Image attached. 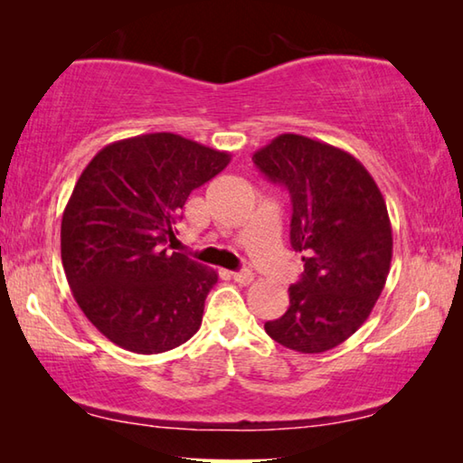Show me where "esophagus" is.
I'll list each match as a JSON object with an SVG mask.
<instances>
[{
  "label": "esophagus",
  "mask_w": 463,
  "mask_h": 463,
  "mask_svg": "<svg viewBox=\"0 0 463 463\" xmlns=\"http://www.w3.org/2000/svg\"><path fill=\"white\" fill-rule=\"evenodd\" d=\"M231 278H232L234 281H237V284H241V286H249L250 281L255 279V276H253V273H250L249 269H242V271H232V273H231Z\"/></svg>",
  "instance_id": "1"
}]
</instances>
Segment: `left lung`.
Returning a JSON list of instances; mask_svg holds the SVG:
<instances>
[{
  "label": "left lung",
  "mask_w": 463,
  "mask_h": 463,
  "mask_svg": "<svg viewBox=\"0 0 463 463\" xmlns=\"http://www.w3.org/2000/svg\"><path fill=\"white\" fill-rule=\"evenodd\" d=\"M253 161L292 198L289 242L304 273L284 317L265 323L273 341L323 354L347 341L375 307L392 261V224L378 184L343 148L279 135Z\"/></svg>",
  "instance_id": "obj_1"
}]
</instances>
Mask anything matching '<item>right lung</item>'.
Here are the masks:
<instances>
[{
    "label": "right lung",
    "instance_id": "add662e5",
    "mask_svg": "<svg viewBox=\"0 0 463 463\" xmlns=\"http://www.w3.org/2000/svg\"><path fill=\"white\" fill-rule=\"evenodd\" d=\"M231 163L226 151L174 132L122 138L93 156L61 222L73 298L98 331L140 355L198 333L218 273L169 253L190 194Z\"/></svg>",
    "mask_w": 463,
    "mask_h": 463
}]
</instances>
